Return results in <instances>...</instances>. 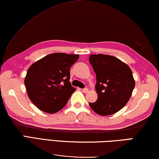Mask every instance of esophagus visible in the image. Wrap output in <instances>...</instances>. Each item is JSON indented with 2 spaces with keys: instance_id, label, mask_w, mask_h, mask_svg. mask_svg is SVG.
<instances>
[{
  "instance_id": "obj_1",
  "label": "esophagus",
  "mask_w": 159,
  "mask_h": 159,
  "mask_svg": "<svg viewBox=\"0 0 159 159\" xmlns=\"http://www.w3.org/2000/svg\"><path fill=\"white\" fill-rule=\"evenodd\" d=\"M82 92L84 93H86L89 92V89H82Z\"/></svg>"
}]
</instances>
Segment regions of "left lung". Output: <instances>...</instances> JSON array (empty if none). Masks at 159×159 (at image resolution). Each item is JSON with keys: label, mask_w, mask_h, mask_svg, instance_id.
Returning <instances> with one entry per match:
<instances>
[{"label": "left lung", "mask_w": 159, "mask_h": 159, "mask_svg": "<svg viewBox=\"0 0 159 159\" xmlns=\"http://www.w3.org/2000/svg\"><path fill=\"white\" fill-rule=\"evenodd\" d=\"M89 61L96 74L98 100L90 107L101 116L113 115L124 107L135 86L132 71L117 57L106 54H90Z\"/></svg>", "instance_id": "8db88e82"}]
</instances>
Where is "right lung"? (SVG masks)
Returning a JSON list of instances; mask_svg holds the SVG:
<instances>
[{
	"label": "right lung",
	"instance_id": "1",
	"mask_svg": "<svg viewBox=\"0 0 159 159\" xmlns=\"http://www.w3.org/2000/svg\"><path fill=\"white\" fill-rule=\"evenodd\" d=\"M79 57V54L54 53L30 66L25 85L30 100L38 109L54 114L66 105L75 90L69 81L70 68Z\"/></svg>",
	"mask_w": 159,
	"mask_h": 159
}]
</instances>
